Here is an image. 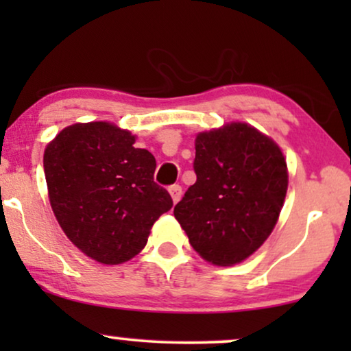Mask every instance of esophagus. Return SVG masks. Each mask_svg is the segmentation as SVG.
Wrapping results in <instances>:
<instances>
[{"label":"esophagus","instance_id":"obj_1","mask_svg":"<svg viewBox=\"0 0 351 351\" xmlns=\"http://www.w3.org/2000/svg\"><path fill=\"white\" fill-rule=\"evenodd\" d=\"M167 190H169L172 201H174V203H177V201L182 198V186L180 185H171Z\"/></svg>","mask_w":351,"mask_h":351}]
</instances>
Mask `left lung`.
Returning <instances> with one entry per match:
<instances>
[{
	"label": "left lung",
	"instance_id": "1",
	"mask_svg": "<svg viewBox=\"0 0 351 351\" xmlns=\"http://www.w3.org/2000/svg\"><path fill=\"white\" fill-rule=\"evenodd\" d=\"M196 182L174 215L191 247L214 265H234L275 228L287 191L285 156L271 138L244 123L198 134Z\"/></svg>",
	"mask_w": 351,
	"mask_h": 351
}]
</instances>
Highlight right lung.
Instances as JSON below:
<instances>
[{
    "label": "right lung",
    "mask_w": 351,
    "mask_h": 351,
    "mask_svg": "<svg viewBox=\"0 0 351 351\" xmlns=\"http://www.w3.org/2000/svg\"><path fill=\"white\" fill-rule=\"evenodd\" d=\"M136 137L110 123L65 128L45 150L56 219L86 256L117 265L145 247L153 223L172 208L153 180L156 160Z\"/></svg>",
    "instance_id": "right-lung-1"
}]
</instances>
